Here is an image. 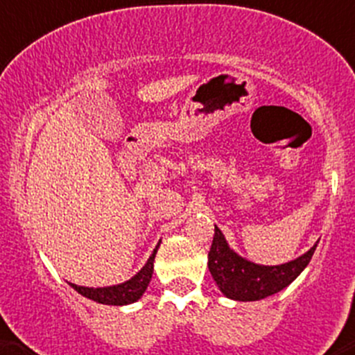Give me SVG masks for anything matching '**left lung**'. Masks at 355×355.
I'll return each mask as SVG.
<instances>
[{
  "label": "left lung",
  "mask_w": 355,
  "mask_h": 355,
  "mask_svg": "<svg viewBox=\"0 0 355 355\" xmlns=\"http://www.w3.org/2000/svg\"><path fill=\"white\" fill-rule=\"evenodd\" d=\"M317 245L293 261L282 265H258L241 258L228 247L223 232L216 227L208 252V269L225 297L239 302L261 300L287 287L306 267Z\"/></svg>",
  "instance_id": "left-lung-1"
}]
</instances>
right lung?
Segmentation results:
<instances>
[{
    "mask_svg": "<svg viewBox=\"0 0 355 355\" xmlns=\"http://www.w3.org/2000/svg\"><path fill=\"white\" fill-rule=\"evenodd\" d=\"M158 247L160 245H156V248L147 259V263L141 267V270L136 272L130 280L123 282V284L108 287H83L77 286V284H69V286L73 287L77 293H80L83 297L94 300V302L108 304V306H127V304L136 302L138 298H141V295L149 286L150 278H153V263H155Z\"/></svg>",
    "mask_w": 355,
    "mask_h": 355,
    "instance_id": "1",
    "label": "right lung"
}]
</instances>
